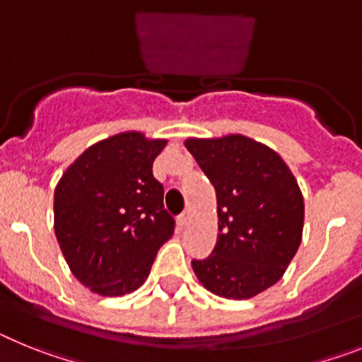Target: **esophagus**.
<instances>
[{
	"mask_svg": "<svg viewBox=\"0 0 362 362\" xmlns=\"http://www.w3.org/2000/svg\"><path fill=\"white\" fill-rule=\"evenodd\" d=\"M189 220H191L189 213H182V215L178 216V226H180V228H185V226L189 224Z\"/></svg>",
	"mask_w": 362,
	"mask_h": 362,
	"instance_id": "obj_1",
	"label": "esophagus"
}]
</instances>
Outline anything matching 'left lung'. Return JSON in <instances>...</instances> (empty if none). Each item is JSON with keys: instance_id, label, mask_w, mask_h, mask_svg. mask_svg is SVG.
Listing matches in <instances>:
<instances>
[{"instance_id": "8db88e82", "label": "left lung", "mask_w": 362, "mask_h": 362, "mask_svg": "<svg viewBox=\"0 0 362 362\" xmlns=\"http://www.w3.org/2000/svg\"><path fill=\"white\" fill-rule=\"evenodd\" d=\"M216 191L218 238L211 255L191 260L202 286L244 300L281 281L303 240L304 200L293 173L264 144L242 134L187 138Z\"/></svg>"}]
</instances>
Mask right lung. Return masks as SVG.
<instances>
[{"mask_svg": "<svg viewBox=\"0 0 362 362\" xmlns=\"http://www.w3.org/2000/svg\"><path fill=\"white\" fill-rule=\"evenodd\" d=\"M165 144L138 131L109 136L83 151L56 185V238L72 275L94 293L138 290L175 231L153 177Z\"/></svg>", "mask_w": 362, "mask_h": 362, "instance_id": "add662e5", "label": "right lung"}]
</instances>
